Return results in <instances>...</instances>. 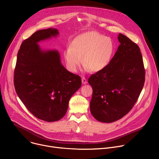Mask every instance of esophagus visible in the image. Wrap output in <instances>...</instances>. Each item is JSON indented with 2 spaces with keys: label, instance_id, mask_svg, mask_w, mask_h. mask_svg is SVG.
Returning <instances> with one entry per match:
<instances>
[{
  "label": "esophagus",
  "instance_id": "esophagus-1",
  "mask_svg": "<svg viewBox=\"0 0 159 159\" xmlns=\"http://www.w3.org/2000/svg\"><path fill=\"white\" fill-rule=\"evenodd\" d=\"M82 82L83 84H86L87 83V80L85 77H82Z\"/></svg>",
  "mask_w": 159,
  "mask_h": 159
}]
</instances>
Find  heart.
<instances>
[{
	"label": "heart",
	"instance_id": "1",
	"mask_svg": "<svg viewBox=\"0 0 159 159\" xmlns=\"http://www.w3.org/2000/svg\"><path fill=\"white\" fill-rule=\"evenodd\" d=\"M115 50L114 43L107 37L96 32L89 31L75 37L70 43V47L63 52L67 69L76 72L81 63L85 69L98 72L110 63Z\"/></svg>",
	"mask_w": 159,
	"mask_h": 159
}]
</instances>
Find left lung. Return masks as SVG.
<instances>
[{"mask_svg": "<svg viewBox=\"0 0 159 159\" xmlns=\"http://www.w3.org/2000/svg\"><path fill=\"white\" fill-rule=\"evenodd\" d=\"M118 41L120 46L108 65L88 79L93 90L90 112L103 123L116 121L128 113L145 83V70L139 47L120 33Z\"/></svg>", "mask_w": 159, "mask_h": 159, "instance_id": "1", "label": "left lung"}]
</instances>
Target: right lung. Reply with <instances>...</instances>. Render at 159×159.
Listing matches in <instances>:
<instances>
[{"label":"right lung","instance_id":"1","mask_svg":"<svg viewBox=\"0 0 159 159\" xmlns=\"http://www.w3.org/2000/svg\"><path fill=\"white\" fill-rule=\"evenodd\" d=\"M57 29L37 31L22 43L17 56L14 84L16 93L37 118L53 122L62 118L80 77L61 65L57 50H42L38 43L57 36Z\"/></svg>","mask_w":159,"mask_h":159}]
</instances>
